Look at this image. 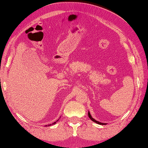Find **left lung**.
<instances>
[{"label":"left lung","instance_id":"1","mask_svg":"<svg viewBox=\"0 0 148 148\" xmlns=\"http://www.w3.org/2000/svg\"><path fill=\"white\" fill-rule=\"evenodd\" d=\"M88 116H89V118H90L91 120H92L93 121H94V122H96V124H100V125H104V124H106L105 123H101V122H100V121H96V119H93L92 117H91V114H90V113H89V112H88Z\"/></svg>","mask_w":148,"mask_h":148}]
</instances>
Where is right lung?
I'll return each instance as SVG.
<instances>
[{"label": "right lung", "instance_id": "obj_1", "mask_svg": "<svg viewBox=\"0 0 148 148\" xmlns=\"http://www.w3.org/2000/svg\"><path fill=\"white\" fill-rule=\"evenodd\" d=\"M58 120H59V119H58ZM57 120V121H58ZM57 121H55V122H54V123H52V124H48V126H51V125H53V124H56V122H57Z\"/></svg>", "mask_w": 148, "mask_h": 148}]
</instances>
